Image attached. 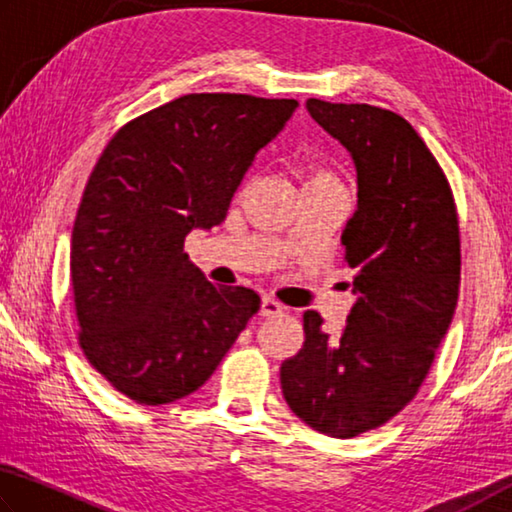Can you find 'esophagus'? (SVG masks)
<instances>
[{"label":"esophagus","mask_w":512,"mask_h":512,"mask_svg":"<svg viewBox=\"0 0 512 512\" xmlns=\"http://www.w3.org/2000/svg\"><path fill=\"white\" fill-rule=\"evenodd\" d=\"M281 312H283V306L276 299L265 297L261 301V317H276V315H281Z\"/></svg>","instance_id":"1"}]
</instances>
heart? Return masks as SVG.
Segmentation results:
<instances>
[{
	"label": "heart",
	"instance_id": "heart-1",
	"mask_svg": "<svg viewBox=\"0 0 512 512\" xmlns=\"http://www.w3.org/2000/svg\"><path fill=\"white\" fill-rule=\"evenodd\" d=\"M317 182H333V177H330L326 170L315 168V170H310V173L306 175V182H303V184H317Z\"/></svg>",
	"mask_w": 512,
	"mask_h": 512
}]
</instances>
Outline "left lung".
Segmentation results:
<instances>
[{
	"label": "left lung",
	"mask_w": 512,
	"mask_h": 512,
	"mask_svg": "<svg viewBox=\"0 0 512 512\" xmlns=\"http://www.w3.org/2000/svg\"><path fill=\"white\" fill-rule=\"evenodd\" d=\"M306 107L355 161L342 245L357 301L337 337L319 312L303 315L306 342L281 364V389L303 423L353 438L405 409L427 378L459 299V215L443 168L400 114L319 98Z\"/></svg>",
	"instance_id": "8db88e82"
}]
</instances>
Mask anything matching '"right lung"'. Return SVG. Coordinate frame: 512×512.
Listing matches in <instances>:
<instances>
[{"mask_svg": "<svg viewBox=\"0 0 512 512\" xmlns=\"http://www.w3.org/2000/svg\"><path fill=\"white\" fill-rule=\"evenodd\" d=\"M299 103L186 94L137 116L98 157L71 231L83 355L139 405L202 387L261 308L220 288L184 254L191 229L227 218L233 193Z\"/></svg>", "mask_w": 512, "mask_h": 512, "instance_id": "right-lung-1", "label": "right lung"}]
</instances>
